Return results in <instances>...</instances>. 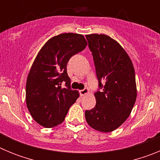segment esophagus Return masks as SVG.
Listing matches in <instances>:
<instances>
[{
    "instance_id": "esophagus-1",
    "label": "esophagus",
    "mask_w": 160,
    "mask_h": 160,
    "mask_svg": "<svg viewBox=\"0 0 160 160\" xmlns=\"http://www.w3.org/2000/svg\"><path fill=\"white\" fill-rule=\"evenodd\" d=\"M88 93H89V90L87 88H85V89H83V90H81L80 91H79L80 96H84V95H86L87 94H88Z\"/></svg>"
}]
</instances>
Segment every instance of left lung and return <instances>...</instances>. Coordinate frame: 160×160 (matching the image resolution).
Masks as SVG:
<instances>
[{"mask_svg":"<svg viewBox=\"0 0 160 160\" xmlns=\"http://www.w3.org/2000/svg\"><path fill=\"white\" fill-rule=\"evenodd\" d=\"M94 59L98 90L96 105L85 111L87 123L111 132L129 117L136 100L135 74L131 58L115 40L105 34L86 36Z\"/></svg>","mask_w":160,"mask_h":160,"instance_id":"8db88e82","label":"left lung"}]
</instances>
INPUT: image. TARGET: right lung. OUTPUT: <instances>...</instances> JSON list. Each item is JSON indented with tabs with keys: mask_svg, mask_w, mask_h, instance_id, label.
<instances>
[{
	"mask_svg": "<svg viewBox=\"0 0 160 160\" xmlns=\"http://www.w3.org/2000/svg\"><path fill=\"white\" fill-rule=\"evenodd\" d=\"M87 46L83 35L62 33L50 38L37 55L27 78L25 95L31 116L42 127L62 123L79 97L78 90L70 87L66 66Z\"/></svg>",
	"mask_w": 160,
	"mask_h": 160,
	"instance_id": "right-lung-1",
	"label": "right lung"
}]
</instances>
